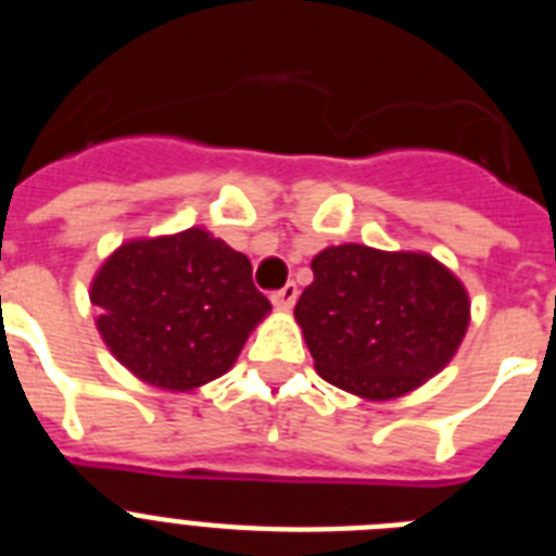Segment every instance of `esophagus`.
<instances>
[{
	"instance_id": "esophagus-1",
	"label": "esophagus",
	"mask_w": 556,
	"mask_h": 556,
	"mask_svg": "<svg viewBox=\"0 0 556 556\" xmlns=\"http://www.w3.org/2000/svg\"><path fill=\"white\" fill-rule=\"evenodd\" d=\"M294 301H298V287H294V283H287L283 289L273 292V303L278 308H292Z\"/></svg>"
}]
</instances>
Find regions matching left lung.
Returning <instances> with one entry per match:
<instances>
[{"instance_id":"1","label":"left lung","mask_w":556,"mask_h":556,"mask_svg":"<svg viewBox=\"0 0 556 556\" xmlns=\"http://www.w3.org/2000/svg\"><path fill=\"white\" fill-rule=\"evenodd\" d=\"M312 273L294 320L314 370L351 395H409L448 365L468 333V289L429 253L333 244L314 255Z\"/></svg>"}]
</instances>
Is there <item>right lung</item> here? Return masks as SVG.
Here are the masks:
<instances>
[{"mask_svg": "<svg viewBox=\"0 0 556 556\" xmlns=\"http://www.w3.org/2000/svg\"><path fill=\"white\" fill-rule=\"evenodd\" d=\"M88 298L113 358L150 387L194 392L225 376L273 312L244 253L205 228L127 239Z\"/></svg>", "mask_w": 556, "mask_h": 556, "instance_id": "right-lung-1", "label": "right lung"}]
</instances>
